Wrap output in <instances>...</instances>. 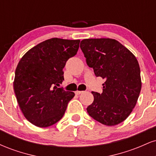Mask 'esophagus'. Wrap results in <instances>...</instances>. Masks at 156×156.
<instances>
[{
  "mask_svg": "<svg viewBox=\"0 0 156 156\" xmlns=\"http://www.w3.org/2000/svg\"><path fill=\"white\" fill-rule=\"evenodd\" d=\"M83 91H76V94H81V93H83Z\"/></svg>",
  "mask_w": 156,
  "mask_h": 156,
  "instance_id": "esophagus-1",
  "label": "esophagus"
}]
</instances>
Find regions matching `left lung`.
<instances>
[{
  "instance_id": "8db88e82",
  "label": "left lung",
  "mask_w": 156,
  "mask_h": 156,
  "mask_svg": "<svg viewBox=\"0 0 156 156\" xmlns=\"http://www.w3.org/2000/svg\"><path fill=\"white\" fill-rule=\"evenodd\" d=\"M87 65L97 77L105 79L103 92H92L94 101L89 115L102 124L122 122L135 107L141 88L136 58L120 42L112 39H86L80 42Z\"/></svg>"
}]
</instances>
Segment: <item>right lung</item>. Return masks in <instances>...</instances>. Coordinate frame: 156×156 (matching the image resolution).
<instances>
[{
	"label": "right lung",
	"instance_id": "1",
	"mask_svg": "<svg viewBox=\"0 0 156 156\" xmlns=\"http://www.w3.org/2000/svg\"><path fill=\"white\" fill-rule=\"evenodd\" d=\"M80 40L52 38L32 48L15 70L14 90L23 115L46 128L62 119L75 93L58 88L66 62L76 55Z\"/></svg>",
	"mask_w": 156,
	"mask_h": 156
}]
</instances>
